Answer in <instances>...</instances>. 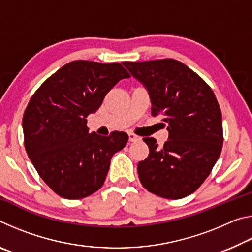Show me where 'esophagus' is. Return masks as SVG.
<instances>
[{
  "label": "esophagus",
  "mask_w": 252,
  "mask_h": 252,
  "mask_svg": "<svg viewBox=\"0 0 252 252\" xmlns=\"http://www.w3.org/2000/svg\"><path fill=\"white\" fill-rule=\"evenodd\" d=\"M129 140L131 142H136V141H139V140H141V138L134 133H129Z\"/></svg>",
  "instance_id": "34e87169"
}]
</instances>
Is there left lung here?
<instances>
[{"label": "left lung", "instance_id": "1", "mask_svg": "<svg viewBox=\"0 0 252 252\" xmlns=\"http://www.w3.org/2000/svg\"><path fill=\"white\" fill-rule=\"evenodd\" d=\"M146 85L151 114L168 123L169 140L159 148L143 138L149 156L138 163L140 182L165 199L193 193L210 174L223 143L222 116L211 88L190 67L173 59L123 62Z\"/></svg>", "mask_w": 252, "mask_h": 252}]
</instances>
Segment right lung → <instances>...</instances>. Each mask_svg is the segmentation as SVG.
Returning <instances> with one entry per match:
<instances>
[{"mask_svg": "<svg viewBox=\"0 0 252 252\" xmlns=\"http://www.w3.org/2000/svg\"><path fill=\"white\" fill-rule=\"evenodd\" d=\"M120 63L78 60L63 65L34 92L23 114L24 147L43 181L60 197L82 199L103 186L111 158L126 147L125 132L89 133L95 112L119 81Z\"/></svg>", "mask_w": 252, "mask_h": 252, "instance_id": "obj_1", "label": "right lung"}]
</instances>
